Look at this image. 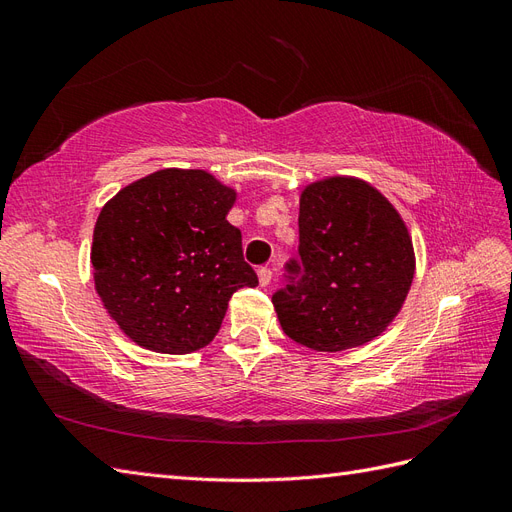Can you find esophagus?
I'll return each mask as SVG.
<instances>
[{"label": "esophagus", "instance_id": "34e87169", "mask_svg": "<svg viewBox=\"0 0 512 512\" xmlns=\"http://www.w3.org/2000/svg\"><path fill=\"white\" fill-rule=\"evenodd\" d=\"M271 280H273V271L267 269V267H260L258 269V282H260V286H269Z\"/></svg>", "mask_w": 512, "mask_h": 512}]
</instances>
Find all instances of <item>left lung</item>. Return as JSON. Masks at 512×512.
I'll return each mask as SVG.
<instances>
[{"label": "left lung", "instance_id": "obj_1", "mask_svg": "<svg viewBox=\"0 0 512 512\" xmlns=\"http://www.w3.org/2000/svg\"><path fill=\"white\" fill-rule=\"evenodd\" d=\"M273 294L284 333L318 352L378 337L406 301L414 250L404 220L369 183L331 177L307 185L299 207V258Z\"/></svg>", "mask_w": 512, "mask_h": 512}]
</instances>
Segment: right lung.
Returning <instances> with one entry per match:
<instances>
[{
    "instance_id": "1",
    "label": "right lung",
    "mask_w": 512,
    "mask_h": 512,
    "mask_svg": "<svg viewBox=\"0 0 512 512\" xmlns=\"http://www.w3.org/2000/svg\"><path fill=\"white\" fill-rule=\"evenodd\" d=\"M235 198L205 170L166 168L102 207L91 245L96 290L132 342L194 352L220 331L232 292L258 286L241 230L226 220Z\"/></svg>"
}]
</instances>
